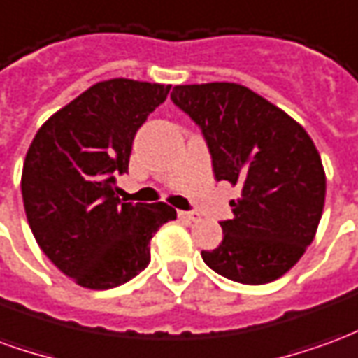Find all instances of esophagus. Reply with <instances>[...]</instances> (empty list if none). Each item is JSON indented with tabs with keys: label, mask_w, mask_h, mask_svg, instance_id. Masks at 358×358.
Here are the masks:
<instances>
[{
	"label": "esophagus",
	"mask_w": 358,
	"mask_h": 358,
	"mask_svg": "<svg viewBox=\"0 0 358 358\" xmlns=\"http://www.w3.org/2000/svg\"><path fill=\"white\" fill-rule=\"evenodd\" d=\"M178 217L182 218V220H187V222L199 220V215H197V213H187V210H178Z\"/></svg>",
	"instance_id": "34e87169"
}]
</instances>
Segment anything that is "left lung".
Here are the masks:
<instances>
[{
	"instance_id": "1",
	"label": "left lung",
	"mask_w": 358,
	"mask_h": 358,
	"mask_svg": "<svg viewBox=\"0 0 358 358\" xmlns=\"http://www.w3.org/2000/svg\"><path fill=\"white\" fill-rule=\"evenodd\" d=\"M172 103L201 134L215 178L241 189L222 220L224 238L201 251L205 264L232 282L261 285L284 276L315 240L326 174L310 136L289 115L232 82L174 86Z\"/></svg>"
}]
</instances>
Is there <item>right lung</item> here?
Instances as JSON below:
<instances>
[{"instance_id": "obj_1", "label": "right lung", "mask_w": 358, "mask_h": 358, "mask_svg": "<svg viewBox=\"0 0 358 358\" xmlns=\"http://www.w3.org/2000/svg\"><path fill=\"white\" fill-rule=\"evenodd\" d=\"M171 86L113 78L97 82L38 130L22 166V201L38 245L82 287L110 289L138 276L149 241L176 210L166 203H120L140 126Z\"/></svg>"}]
</instances>
